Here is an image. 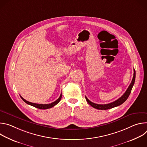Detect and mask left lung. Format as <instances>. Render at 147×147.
I'll list each match as a JSON object with an SVG mask.
<instances>
[{
	"label": "left lung",
	"instance_id": "left-lung-1",
	"mask_svg": "<svg viewBox=\"0 0 147 147\" xmlns=\"http://www.w3.org/2000/svg\"><path fill=\"white\" fill-rule=\"evenodd\" d=\"M135 78H136V71L134 69V74H133V77L132 79V81L131 82V84H130V86H129L127 90H126L124 92V94L120 97L118 99H117L116 100L111 102L110 103H108V104H96L95 103H93L92 102H91L86 96V100L87 101V102L90 105L91 107H92L94 108L99 109V110H107V109H111L116 107H118L120 105H121L123 103H124L125 100H127V99L128 98L129 96L130 95L132 88L134 86V84L135 82Z\"/></svg>",
	"mask_w": 147,
	"mask_h": 147
}]
</instances>
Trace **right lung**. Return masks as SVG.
<instances>
[{"mask_svg":"<svg viewBox=\"0 0 147 147\" xmlns=\"http://www.w3.org/2000/svg\"><path fill=\"white\" fill-rule=\"evenodd\" d=\"M61 94H60V95L59 96V98L56 100H55V102L51 103H49V104H39V103H32V102H28L27 100H26V99H24L22 96L20 95L21 98H22V99L27 104L30 105L31 106H32L34 107H35L36 108H38V109H49V108H51L52 107H53L54 106H55L56 105H57L60 100L61 98Z\"/></svg>","mask_w":147,"mask_h":147,"instance_id":"1","label":"right lung"}]
</instances>
